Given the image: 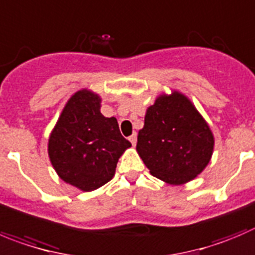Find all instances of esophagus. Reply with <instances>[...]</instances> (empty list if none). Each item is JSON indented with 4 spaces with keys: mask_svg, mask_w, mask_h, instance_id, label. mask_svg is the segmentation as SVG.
<instances>
[{
    "mask_svg": "<svg viewBox=\"0 0 255 255\" xmlns=\"http://www.w3.org/2000/svg\"><path fill=\"white\" fill-rule=\"evenodd\" d=\"M129 141L132 146H135V143H137V133L134 132L132 135H129Z\"/></svg>",
    "mask_w": 255,
    "mask_h": 255,
    "instance_id": "1",
    "label": "esophagus"
}]
</instances>
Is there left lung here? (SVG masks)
<instances>
[{"instance_id": "1", "label": "left lung", "mask_w": 255, "mask_h": 255, "mask_svg": "<svg viewBox=\"0 0 255 255\" xmlns=\"http://www.w3.org/2000/svg\"><path fill=\"white\" fill-rule=\"evenodd\" d=\"M214 135L187 97L160 95L148 107L137 152L151 175L170 185L191 181L210 162Z\"/></svg>"}]
</instances>
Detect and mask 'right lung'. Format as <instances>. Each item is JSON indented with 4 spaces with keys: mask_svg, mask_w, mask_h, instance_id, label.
<instances>
[{
    "mask_svg": "<svg viewBox=\"0 0 255 255\" xmlns=\"http://www.w3.org/2000/svg\"><path fill=\"white\" fill-rule=\"evenodd\" d=\"M130 146L116 118L101 113L99 95L82 89L64 107L47 152L61 180L82 191H93L111 181L118 158Z\"/></svg>",
    "mask_w": 255,
    "mask_h": 255,
    "instance_id": "right-lung-1",
    "label": "right lung"
}]
</instances>
